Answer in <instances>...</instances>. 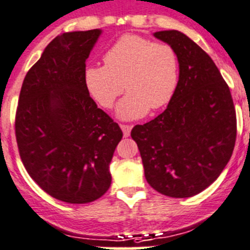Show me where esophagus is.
Masks as SVG:
<instances>
[{
  "instance_id": "esophagus-1",
  "label": "esophagus",
  "mask_w": 250,
  "mask_h": 250,
  "mask_svg": "<svg viewBox=\"0 0 250 250\" xmlns=\"http://www.w3.org/2000/svg\"><path fill=\"white\" fill-rule=\"evenodd\" d=\"M121 128L123 130V136L128 137L130 133V129H132V125H121Z\"/></svg>"
}]
</instances>
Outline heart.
<instances>
[{
    "mask_svg": "<svg viewBox=\"0 0 250 250\" xmlns=\"http://www.w3.org/2000/svg\"><path fill=\"white\" fill-rule=\"evenodd\" d=\"M103 61L104 66L86 67L83 82L91 97L103 108H112L125 88L128 93L117 107L123 120H136L149 108H163L178 86V55L166 42L125 35L105 51Z\"/></svg>",
    "mask_w": 250,
    "mask_h": 250,
    "instance_id": "obj_1",
    "label": "heart"
}]
</instances>
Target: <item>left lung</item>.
<instances>
[{"label": "left lung", "instance_id": "left-lung-1", "mask_svg": "<svg viewBox=\"0 0 250 250\" xmlns=\"http://www.w3.org/2000/svg\"><path fill=\"white\" fill-rule=\"evenodd\" d=\"M154 36L178 55V86L166 111L134 125L130 137L153 189L173 198L193 197L230 159L237 138L234 103L218 67L195 42L174 30Z\"/></svg>", "mask_w": 250, "mask_h": 250}]
</instances>
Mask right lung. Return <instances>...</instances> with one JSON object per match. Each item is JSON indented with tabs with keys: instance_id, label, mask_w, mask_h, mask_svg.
Listing matches in <instances>:
<instances>
[{
	"instance_id": "add662e5",
	"label": "right lung",
	"mask_w": 250,
	"mask_h": 250,
	"mask_svg": "<svg viewBox=\"0 0 250 250\" xmlns=\"http://www.w3.org/2000/svg\"><path fill=\"white\" fill-rule=\"evenodd\" d=\"M100 30L57 36L27 72L16 109L20 157L31 178L58 201L89 203L111 186L109 163L123 133L83 82Z\"/></svg>"
}]
</instances>
